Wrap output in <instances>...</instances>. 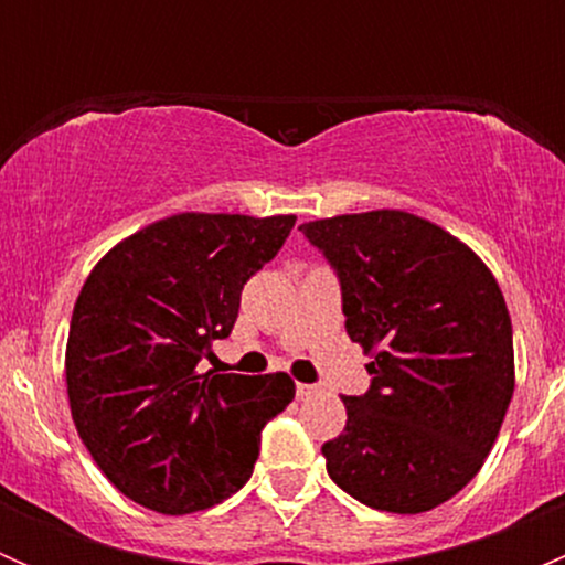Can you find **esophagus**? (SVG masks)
I'll return each mask as SVG.
<instances>
[{
	"mask_svg": "<svg viewBox=\"0 0 565 565\" xmlns=\"http://www.w3.org/2000/svg\"><path fill=\"white\" fill-rule=\"evenodd\" d=\"M317 391H319V385H311V383H298V388H295V393H298V398L315 396Z\"/></svg>",
	"mask_w": 565,
	"mask_h": 565,
	"instance_id": "esophagus-1",
	"label": "esophagus"
}]
</instances>
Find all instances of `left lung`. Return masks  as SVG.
I'll return each mask as SVG.
<instances>
[{
    "label": "left lung",
    "mask_w": 565,
    "mask_h": 565,
    "mask_svg": "<svg viewBox=\"0 0 565 565\" xmlns=\"http://www.w3.org/2000/svg\"><path fill=\"white\" fill-rule=\"evenodd\" d=\"M300 232L339 273L347 333L372 358V388L344 396V429L322 446L328 476L369 509H437L481 470L514 396L503 292L476 250L404 210Z\"/></svg>",
    "instance_id": "obj_1"
}]
</instances>
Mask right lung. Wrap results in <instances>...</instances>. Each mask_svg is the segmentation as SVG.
I'll use <instances>...</instances> for the list:
<instances>
[{"label": "right lung", "mask_w": 565, "mask_h": 565, "mask_svg": "<svg viewBox=\"0 0 565 565\" xmlns=\"http://www.w3.org/2000/svg\"><path fill=\"white\" fill-rule=\"evenodd\" d=\"M295 215L177 213L119 241L84 281L65 350L78 437L125 498L193 514L254 472L262 429L295 398L289 374H202L235 328L243 284Z\"/></svg>", "instance_id": "right-lung-1"}]
</instances>
